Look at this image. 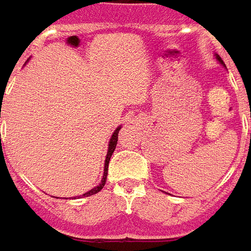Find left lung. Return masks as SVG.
Segmentation results:
<instances>
[{
    "label": "left lung",
    "mask_w": 251,
    "mask_h": 251,
    "mask_svg": "<svg viewBox=\"0 0 251 251\" xmlns=\"http://www.w3.org/2000/svg\"><path fill=\"white\" fill-rule=\"evenodd\" d=\"M215 58H216V60H217V61H219V63L221 64V65H223V67H226V64L223 63V60H221L220 56H219V54H215Z\"/></svg>",
    "instance_id": "8db88e82"
}]
</instances>
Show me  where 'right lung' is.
Listing matches in <instances>:
<instances>
[{"label":"right lung","mask_w":251,"mask_h":251,"mask_svg":"<svg viewBox=\"0 0 251 251\" xmlns=\"http://www.w3.org/2000/svg\"><path fill=\"white\" fill-rule=\"evenodd\" d=\"M122 128V126L120 127H117L115 129V132L112 134L110 136V141H109V145H108V153H106V157H105V165H103V174H102V179L101 181L97 184L96 187H93L91 190H89L87 193H84V194L79 195L77 198H83V197H90V195H94L97 193H100L101 190L105 186V183H106V176H108V165H109V160H110V157L113 154V151H115L116 149V145H117V138H119V131Z\"/></svg>","instance_id":"right-lung-1"}]
</instances>
